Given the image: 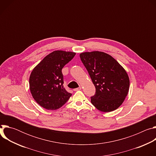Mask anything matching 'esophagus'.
Segmentation results:
<instances>
[{
    "instance_id": "obj_1",
    "label": "esophagus",
    "mask_w": 156,
    "mask_h": 156,
    "mask_svg": "<svg viewBox=\"0 0 156 156\" xmlns=\"http://www.w3.org/2000/svg\"><path fill=\"white\" fill-rule=\"evenodd\" d=\"M81 90V87H77V88H75L73 90V91H79V90Z\"/></svg>"
}]
</instances>
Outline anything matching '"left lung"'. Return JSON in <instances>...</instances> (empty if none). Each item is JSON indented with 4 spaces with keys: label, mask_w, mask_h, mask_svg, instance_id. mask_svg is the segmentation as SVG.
Segmentation results:
<instances>
[{
    "label": "left lung",
    "mask_w": 156,
    "mask_h": 156,
    "mask_svg": "<svg viewBox=\"0 0 156 156\" xmlns=\"http://www.w3.org/2000/svg\"><path fill=\"white\" fill-rule=\"evenodd\" d=\"M80 56L96 87L95 94L91 97L92 104L104 112L119 108L129 91V80L125 69L103 52H83Z\"/></svg>",
    "instance_id": "obj_1"
}]
</instances>
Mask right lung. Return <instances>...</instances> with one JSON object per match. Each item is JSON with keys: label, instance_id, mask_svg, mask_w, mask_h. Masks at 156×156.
Segmentation results:
<instances>
[{"label": "right lung", "instance_id": "right-lung-1", "mask_svg": "<svg viewBox=\"0 0 156 156\" xmlns=\"http://www.w3.org/2000/svg\"><path fill=\"white\" fill-rule=\"evenodd\" d=\"M76 53L55 51L35 66L30 77V89L36 102L48 110H57L69 99L72 94L63 87L62 70Z\"/></svg>", "mask_w": 156, "mask_h": 156}]
</instances>
